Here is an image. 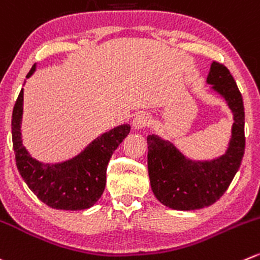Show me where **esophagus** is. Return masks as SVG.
<instances>
[{"label":"esophagus","mask_w":260,"mask_h":260,"mask_svg":"<svg viewBox=\"0 0 260 260\" xmlns=\"http://www.w3.org/2000/svg\"><path fill=\"white\" fill-rule=\"evenodd\" d=\"M151 122V117L147 113H138L133 119V127L136 129H142V128L147 127Z\"/></svg>","instance_id":"obj_1"}]
</instances>
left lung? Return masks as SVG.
I'll return each instance as SVG.
<instances>
[{"instance_id":"8db88e82","label":"left lung","mask_w":260,"mask_h":260,"mask_svg":"<svg viewBox=\"0 0 260 260\" xmlns=\"http://www.w3.org/2000/svg\"><path fill=\"white\" fill-rule=\"evenodd\" d=\"M207 82L226 100L234 114L230 145L225 155L212 161H193L169 141L147 136L151 188L155 197L173 210H200L220 200L238 173L245 151V113L235 80L228 67L213 60Z\"/></svg>"}]
</instances>
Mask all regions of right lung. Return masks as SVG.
Here are the masks:
<instances>
[{
  "instance_id": "1",
  "label": "right lung",
  "mask_w": 260,
  "mask_h": 260,
  "mask_svg": "<svg viewBox=\"0 0 260 260\" xmlns=\"http://www.w3.org/2000/svg\"><path fill=\"white\" fill-rule=\"evenodd\" d=\"M35 71V64L26 77ZM24 91L12 110V146L20 175L30 190L50 208L86 210L102 197L107 184V166L113 152L129 133V124L115 127L92 141L80 155L64 162L49 165L32 158L22 146L21 118Z\"/></svg>"
}]
</instances>
